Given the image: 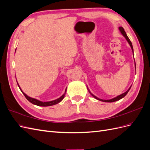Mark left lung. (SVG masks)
<instances>
[{
  "instance_id": "left-lung-1",
  "label": "left lung",
  "mask_w": 150,
  "mask_h": 150,
  "mask_svg": "<svg viewBox=\"0 0 150 150\" xmlns=\"http://www.w3.org/2000/svg\"><path fill=\"white\" fill-rule=\"evenodd\" d=\"M119 30H120V32H121V33L122 34V35L124 36V37L125 38V39H126L127 41H128V42L129 43V46H130V47H131V49H132V51H133V45H132V43H131V40H129V39L128 38V36H127V35H126V33H125V31L124 29L122 28V27H120V28H119ZM134 62H135V61H134ZM135 64V67H136V64ZM131 87V86H130L128 90H127L125 93H122V94H121L119 95V96H116V97H115V98H112V99H108V100H104V99H99V98H97L96 96H94V94H93L91 93L90 92V91L89 90V89H88V91H89V92L90 93V94H91L92 96H93V97H94L95 99H98V100H99V101H103V102H107V103H112V102H115V101H118V100H120V99H122V98H124V97L126 96V95L127 94V93H128V91H129V89H130Z\"/></svg>"
}]
</instances>
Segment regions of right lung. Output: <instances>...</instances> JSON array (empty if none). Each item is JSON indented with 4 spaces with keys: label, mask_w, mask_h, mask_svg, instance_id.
I'll return each instance as SVG.
<instances>
[{
    "label": "right lung",
    "mask_w": 150,
    "mask_h": 150,
    "mask_svg": "<svg viewBox=\"0 0 150 150\" xmlns=\"http://www.w3.org/2000/svg\"><path fill=\"white\" fill-rule=\"evenodd\" d=\"M17 84H18V86H19V88H20L21 92L23 93V94L24 95L25 97L26 98V99H28V100L29 102H30L31 103H33V104H35V105H37V106H52V105H54V104H57L59 103H60L62 100V99H64V98L65 96L66 92V89L64 94H62L59 98H58L57 99H55V100H53V101H51L43 102V101H40L39 100H38V99H34V98H30V97L28 96V95L25 94L23 91H22V89L20 88L19 84H18V83H17Z\"/></svg>",
    "instance_id": "1"
}]
</instances>
